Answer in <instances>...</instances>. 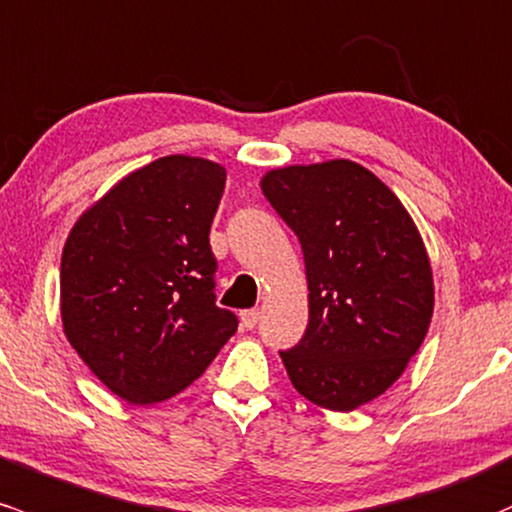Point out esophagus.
I'll use <instances>...</instances> for the list:
<instances>
[{
  "label": "esophagus",
  "mask_w": 512,
  "mask_h": 512,
  "mask_svg": "<svg viewBox=\"0 0 512 512\" xmlns=\"http://www.w3.org/2000/svg\"><path fill=\"white\" fill-rule=\"evenodd\" d=\"M257 320H260V311H257V308H247V311H240V323H243L247 330L255 328Z\"/></svg>",
  "instance_id": "1"
}]
</instances>
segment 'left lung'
<instances>
[{
  "instance_id": "obj_1",
  "label": "left lung",
  "mask_w": 512,
  "mask_h": 512,
  "mask_svg": "<svg viewBox=\"0 0 512 512\" xmlns=\"http://www.w3.org/2000/svg\"><path fill=\"white\" fill-rule=\"evenodd\" d=\"M262 192L296 233L308 325L279 352L294 389L328 411L381 396L428 335L435 289L423 238L398 196L352 160L267 172Z\"/></svg>"
}]
</instances>
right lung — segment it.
I'll return each mask as SVG.
<instances>
[{
    "mask_svg": "<svg viewBox=\"0 0 512 512\" xmlns=\"http://www.w3.org/2000/svg\"><path fill=\"white\" fill-rule=\"evenodd\" d=\"M226 170L167 155L123 177L77 218L60 262V316L94 376L133 406L184 391L238 318L216 306L209 230Z\"/></svg>",
    "mask_w": 512,
    "mask_h": 512,
    "instance_id": "1",
    "label": "right lung"
}]
</instances>
